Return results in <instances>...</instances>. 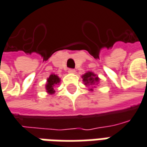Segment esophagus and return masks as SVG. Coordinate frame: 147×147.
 I'll list each match as a JSON object with an SVG mask.
<instances>
[{
	"label": "esophagus",
	"mask_w": 147,
	"mask_h": 147,
	"mask_svg": "<svg viewBox=\"0 0 147 147\" xmlns=\"http://www.w3.org/2000/svg\"><path fill=\"white\" fill-rule=\"evenodd\" d=\"M67 72L70 74H74L76 72V71L74 70V69H68V71H67Z\"/></svg>",
	"instance_id": "obj_1"
}]
</instances>
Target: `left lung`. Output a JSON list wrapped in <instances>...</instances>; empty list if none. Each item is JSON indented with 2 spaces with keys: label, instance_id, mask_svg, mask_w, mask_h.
Here are the masks:
<instances>
[{
  "label": "left lung",
  "instance_id": "8db88e82",
  "mask_svg": "<svg viewBox=\"0 0 147 147\" xmlns=\"http://www.w3.org/2000/svg\"><path fill=\"white\" fill-rule=\"evenodd\" d=\"M83 79L84 84L86 87H88L89 91H94L95 86H97L100 82V78L92 71H87L81 76Z\"/></svg>",
  "mask_w": 147,
  "mask_h": 147
}]
</instances>
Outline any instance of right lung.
Segmentation results:
<instances>
[{"instance_id":"1","label":"right lung","mask_w":147,"mask_h":147,"mask_svg":"<svg viewBox=\"0 0 147 147\" xmlns=\"http://www.w3.org/2000/svg\"><path fill=\"white\" fill-rule=\"evenodd\" d=\"M61 80L58 77L57 75L55 74H51L49 78L47 79V82L45 84V89L46 92L49 94H53L55 93L54 88L56 87V85H58L60 83Z\"/></svg>"}]
</instances>
